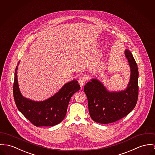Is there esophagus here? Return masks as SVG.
I'll list each match as a JSON object with an SVG mask.
<instances>
[{"mask_svg": "<svg viewBox=\"0 0 155 155\" xmlns=\"http://www.w3.org/2000/svg\"><path fill=\"white\" fill-rule=\"evenodd\" d=\"M87 77L86 75H83L81 76L80 79H79V81H78V83L80 85V86L82 87L85 84L86 81H87Z\"/></svg>", "mask_w": 155, "mask_h": 155, "instance_id": "esophagus-1", "label": "esophagus"}]
</instances>
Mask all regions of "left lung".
<instances>
[{
    "label": "left lung",
    "mask_w": 155,
    "mask_h": 155,
    "mask_svg": "<svg viewBox=\"0 0 155 155\" xmlns=\"http://www.w3.org/2000/svg\"><path fill=\"white\" fill-rule=\"evenodd\" d=\"M130 68L127 88L120 91H109L100 81L93 78L84 87L87 97L90 117L94 121L108 124L126 116L135 107L138 98L137 65L129 49L124 51Z\"/></svg>",
    "instance_id": "obj_1"
}]
</instances>
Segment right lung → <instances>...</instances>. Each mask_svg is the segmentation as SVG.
<instances>
[{
    "mask_svg": "<svg viewBox=\"0 0 155 155\" xmlns=\"http://www.w3.org/2000/svg\"><path fill=\"white\" fill-rule=\"evenodd\" d=\"M19 62L15 69L13 84V97L18 109L36 127L59 124L65 117L72 96L80 89L78 81L72 80L64 84L57 93L45 100L34 101L24 97L20 91L17 75Z\"/></svg>",
    "mask_w": 155,
    "mask_h": 155,
    "instance_id": "add662e5",
    "label": "right lung"
}]
</instances>
